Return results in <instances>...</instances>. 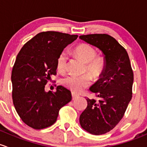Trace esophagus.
Instances as JSON below:
<instances>
[{
  "mask_svg": "<svg viewBox=\"0 0 147 147\" xmlns=\"http://www.w3.org/2000/svg\"><path fill=\"white\" fill-rule=\"evenodd\" d=\"M71 96H72V99L73 100H75L76 98H78V96H79L78 94H76V93H72Z\"/></svg>",
  "mask_w": 147,
  "mask_h": 147,
  "instance_id": "esophagus-1",
  "label": "esophagus"
}]
</instances>
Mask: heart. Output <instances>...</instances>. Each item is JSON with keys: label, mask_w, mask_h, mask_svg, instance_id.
Returning a JSON list of instances; mask_svg holds the SVG:
<instances>
[{"label": "heart", "mask_w": 147, "mask_h": 147, "mask_svg": "<svg viewBox=\"0 0 147 147\" xmlns=\"http://www.w3.org/2000/svg\"><path fill=\"white\" fill-rule=\"evenodd\" d=\"M74 53L86 63L85 72H88L93 80H98L102 76L106 66V59L103 55L96 54V50L88 44L82 43L74 49ZM67 54L62 51L57 60V69L59 71L65 70L67 63ZM91 78L88 74L81 76H67L61 80L65 87L74 92H80L90 84Z\"/></svg>", "instance_id": "obj_1"}]
</instances>
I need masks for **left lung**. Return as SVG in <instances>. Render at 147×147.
<instances>
[{"mask_svg":"<svg viewBox=\"0 0 147 147\" xmlns=\"http://www.w3.org/2000/svg\"><path fill=\"white\" fill-rule=\"evenodd\" d=\"M81 40L102 51L105 69L90 90L98 100L87 98L88 105L80 115L81 127L95 135L112 130L123 117L132 97L134 74L126 49L106 34L81 35Z\"/></svg>","mask_w":147,"mask_h":147,"instance_id":"8db88e82","label":"left lung"}]
</instances>
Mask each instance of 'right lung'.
Returning a JSON list of instances; mask_svg holds the SVG:
<instances>
[{"instance_id": "add662e5", "label": "right lung", "mask_w": 147, "mask_h": 147, "mask_svg": "<svg viewBox=\"0 0 147 147\" xmlns=\"http://www.w3.org/2000/svg\"><path fill=\"white\" fill-rule=\"evenodd\" d=\"M78 35L42 32L25 44L16 57L11 74L13 101L18 115L27 125L42 129L57 121L59 110L71 100V93L62 86L54 93L45 85L57 74L59 55Z\"/></svg>"}]
</instances>
